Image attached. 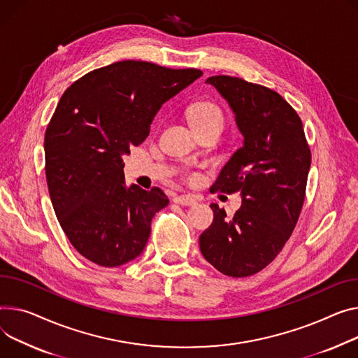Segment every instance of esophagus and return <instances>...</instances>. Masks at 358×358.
<instances>
[{"label":"esophagus","instance_id":"1","mask_svg":"<svg viewBox=\"0 0 358 358\" xmlns=\"http://www.w3.org/2000/svg\"><path fill=\"white\" fill-rule=\"evenodd\" d=\"M174 203L181 204V206H194L197 200L193 196H177L174 197Z\"/></svg>","mask_w":358,"mask_h":358}]
</instances>
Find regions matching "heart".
Here are the masks:
<instances>
[{"instance_id":"obj_1","label":"heart","mask_w":358,"mask_h":358,"mask_svg":"<svg viewBox=\"0 0 358 358\" xmlns=\"http://www.w3.org/2000/svg\"><path fill=\"white\" fill-rule=\"evenodd\" d=\"M188 116L193 127L203 125V124H213V122L223 125V119H224L222 109L216 103H211V102H199V103H194L193 106H189ZM188 177L194 178L196 174H189Z\"/></svg>"}]
</instances>
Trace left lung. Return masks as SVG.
<instances>
[{
    "instance_id": "obj_1",
    "label": "left lung",
    "mask_w": 358,
    "mask_h": 358,
    "mask_svg": "<svg viewBox=\"0 0 358 358\" xmlns=\"http://www.w3.org/2000/svg\"><path fill=\"white\" fill-rule=\"evenodd\" d=\"M206 83L229 102L245 136L210 192H241L243 201L231 219L224 208L210 206L214 219L200 236V250L223 275L245 278L266 268L291 237L305 200L311 150L301 117L278 92L226 75Z\"/></svg>"
}]
</instances>
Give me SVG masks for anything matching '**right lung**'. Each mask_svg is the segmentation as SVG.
Instances as JSON below:
<instances>
[{
    "label": "right lung",
    "instance_id": "1",
    "mask_svg": "<svg viewBox=\"0 0 358 358\" xmlns=\"http://www.w3.org/2000/svg\"><path fill=\"white\" fill-rule=\"evenodd\" d=\"M201 75L122 60L62 94L44 135L45 180L69 242L93 264L121 266L144 250L154 214L170 200L158 187L128 188L122 157L144 142L162 103Z\"/></svg>",
    "mask_w": 358,
    "mask_h": 358
}]
</instances>
